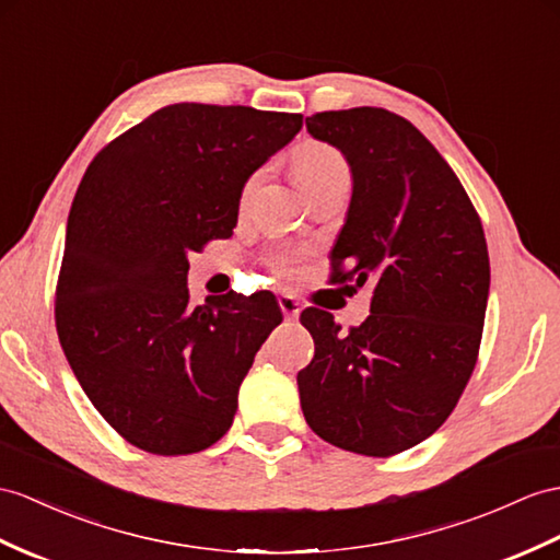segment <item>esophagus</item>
Masks as SVG:
<instances>
[{
	"label": "esophagus",
	"instance_id": "1",
	"mask_svg": "<svg viewBox=\"0 0 560 560\" xmlns=\"http://www.w3.org/2000/svg\"><path fill=\"white\" fill-rule=\"evenodd\" d=\"M278 304H280L284 318H288V320H296L299 313H302V304H299L292 294H280Z\"/></svg>",
	"mask_w": 560,
	"mask_h": 560
}]
</instances>
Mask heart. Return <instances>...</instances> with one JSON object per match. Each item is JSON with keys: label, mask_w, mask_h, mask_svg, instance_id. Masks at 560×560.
Here are the masks:
<instances>
[{"label": "heart", "mask_w": 560, "mask_h": 560, "mask_svg": "<svg viewBox=\"0 0 560 560\" xmlns=\"http://www.w3.org/2000/svg\"><path fill=\"white\" fill-rule=\"evenodd\" d=\"M294 171L299 183L306 189V195H311L313 189H318L320 185L337 180V177H349V163L345 154L339 152L337 147L327 144V142H316L308 140L304 144L296 147L294 152ZM258 183V173L252 175L247 185L242 189V199H247L252 195V189ZM299 264V254L282 249V252H272L268 256V266L278 272V276H292Z\"/></svg>", "instance_id": "obj_1"}]
</instances>
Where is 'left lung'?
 <instances>
[{"mask_svg": "<svg viewBox=\"0 0 560 560\" xmlns=\"http://www.w3.org/2000/svg\"><path fill=\"white\" fill-rule=\"evenodd\" d=\"M306 128L353 177L330 282H371L373 302L347 332L332 313H302L316 353L296 375L299 399L320 440L387 458L440 430L475 371L489 294L482 223L411 120L357 106L313 114Z\"/></svg>", "mask_w": 560, "mask_h": 560, "instance_id": "left-lung-1", "label": "left lung"}]
</instances>
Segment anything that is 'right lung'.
Wrapping results in <instances>:
<instances>
[{"mask_svg":"<svg viewBox=\"0 0 560 560\" xmlns=\"http://www.w3.org/2000/svg\"><path fill=\"white\" fill-rule=\"evenodd\" d=\"M302 114L171 104L92 159L68 213L54 296L59 342L122 440L197 454L233 425L276 296L189 306L187 254L233 235L247 177L302 130Z\"/></svg>","mask_w":560,"mask_h":560,"instance_id":"1","label":"right lung"}]
</instances>
